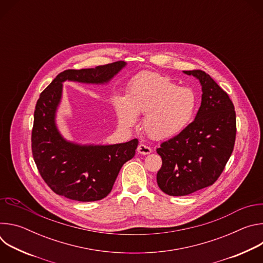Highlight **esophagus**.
<instances>
[{
  "label": "esophagus",
  "mask_w": 263,
  "mask_h": 263,
  "mask_svg": "<svg viewBox=\"0 0 263 263\" xmlns=\"http://www.w3.org/2000/svg\"><path fill=\"white\" fill-rule=\"evenodd\" d=\"M137 152H138V154H141V155H147L152 152V148L143 143H140L137 146Z\"/></svg>",
  "instance_id": "esophagus-1"
}]
</instances>
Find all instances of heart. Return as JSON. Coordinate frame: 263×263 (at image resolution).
I'll return each mask as SVG.
<instances>
[{
    "instance_id": "obj_1",
    "label": "heart",
    "mask_w": 263,
    "mask_h": 263,
    "mask_svg": "<svg viewBox=\"0 0 263 263\" xmlns=\"http://www.w3.org/2000/svg\"><path fill=\"white\" fill-rule=\"evenodd\" d=\"M114 108L122 128H132L138 114H144V132L153 139L164 140L179 135L191 124L197 97L191 88L178 87L164 74L143 71L131 80L126 97L115 98Z\"/></svg>"
}]
</instances>
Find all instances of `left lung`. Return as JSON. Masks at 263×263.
I'll use <instances>...</instances> for the list:
<instances>
[{
    "label": "left lung",
    "instance_id": "1",
    "mask_svg": "<svg viewBox=\"0 0 263 263\" xmlns=\"http://www.w3.org/2000/svg\"><path fill=\"white\" fill-rule=\"evenodd\" d=\"M183 72L199 80L202 102L195 121L156 149L162 158L157 184L174 197L212 185L233 152L236 136L234 105L227 92L203 70Z\"/></svg>",
    "mask_w": 263,
    "mask_h": 263
}]
</instances>
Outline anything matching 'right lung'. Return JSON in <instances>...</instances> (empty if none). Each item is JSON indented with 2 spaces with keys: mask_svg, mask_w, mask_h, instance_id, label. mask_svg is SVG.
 Returning <instances> with one entry per match:
<instances>
[{
  "mask_svg": "<svg viewBox=\"0 0 263 263\" xmlns=\"http://www.w3.org/2000/svg\"><path fill=\"white\" fill-rule=\"evenodd\" d=\"M126 65L118 61L67 69L41 93L34 111L32 153L41 176L55 194L79 202L102 200L111 192L124 163L134 157L137 139L117 144L79 143L66 139L57 125L65 81L105 85Z\"/></svg>",
  "mask_w": 263,
  "mask_h": 263,
  "instance_id": "add662e5",
  "label": "right lung"
}]
</instances>
